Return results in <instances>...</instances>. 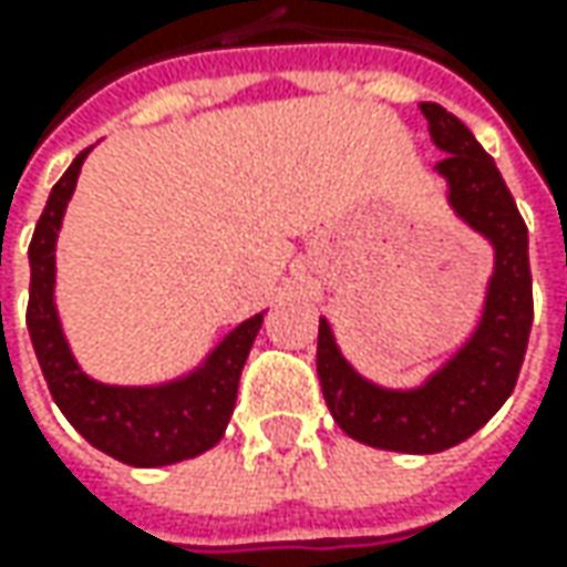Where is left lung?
Here are the masks:
<instances>
[{
    "mask_svg": "<svg viewBox=\"0 0 567 567\" xmlns=\"http://www.w3.org/2000/svg\"><path fill=\"white\" fill-rule=\"evenodd\" d=\"M432 142L447 151L435 166L451 186V205L495 246L486 312L470 343L416 391H384L362 381L318 324V381L334 423L362 445L435 454L461 445L489 423L517 384L534 324V277L527 224L498 166L464 122L439 103H420Z\"/></svg>",
    "mask_w": 567,
    "mask_h": 567,
    "instance_id": "1",
    "label": "left lung"
}]
</instances>
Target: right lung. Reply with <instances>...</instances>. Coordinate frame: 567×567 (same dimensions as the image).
I'll return each mask as SVG.
<instances>
[{
    "label": "right lung",
    "mask_w": 567,
    "mask_h": 567,
    "mask_svg": "<svg viewBox=\"0 0 567 567\" xmlns=\"http://www.w3.org/2000/svg\"><path fill=\"white\" fill-rule=\"evenodd\" d=\"M84 157L87 147L53 186L28 249L31 255L28 331H31L33 353L59 410L103 454L132 467H164V464L188 461L220 442L236 406L239 375L249 357L251 340L261 328V316L233 328L207 357L205 365L186 381L166 388H110L87 379L69 353V343L62 338L53 309L55 233L62 224V210L75 192Z\"/></svg>",
    "instance_id": "add662e5"
}]
</instances>
